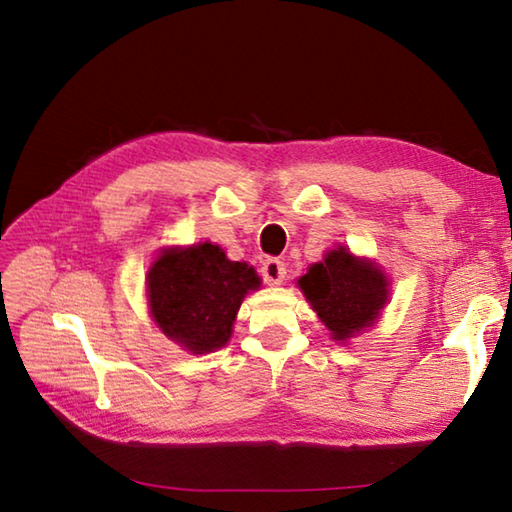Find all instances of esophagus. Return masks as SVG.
I'll return each mask as SVG.
<instances>
[{
  "label": "esophagus",
  "mask_w": 512,
  "mask_h": 512,
  "mask_svg": "<svg viewBox=\"0 0 512 512\" xmlns=\"http://www.w3.org/2000/svg\"><path fill=\"white\" fill-rule=\"evenodd\" d=\"M262 277H264L266 284H270V286L281 284V281H284V277H286V264L279 262L277 257H268L266 262L262 264Z\"/></svg>",
  "instance_id": "esophagus-1"
}]
</instances>
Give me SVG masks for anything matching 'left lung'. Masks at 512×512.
Segmentation results:
<instances>
[{
  "instance_id": "1",
  "label": "left lung",
  "mask_w": 512,
  "mask_h": 512,
  "mask_svg": "<svg viewBox=\"0 0 512 512\" xmlns=\"http://www.w3.org/2000/svg\"><path fill=\"white\" fill-rule=\"evenodd\" d=\"M312 308L336 341L369 328L387 301V279L376 266L339 248L299 279Z\"/></svg>"
}]
</instances>
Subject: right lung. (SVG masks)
I'll return each mask as SVG.
<instances>
[{
	"instance_id": "1",
	"label": "right lung",
	"mask_w": 512,
	"mask_h": 512,
	"mask_svg": "<svg viewBox=\"0 0 512 512\" xmlns=\"http://www.w3.org/2000/svg\"><path fill=\"white\" fill-rule=\"evenodd\" d=\"M257 288L255 270L226 259L213 244L165 250L147 275L156 323L193 354L217 350L231 339L244 295Z\"/></svg>"
}]
</instances>
